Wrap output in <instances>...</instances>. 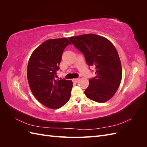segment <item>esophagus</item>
<instances>
[{"label": "esophagus", "mask_w": 147, "mask_h": 147, "mask_svg": "<svg viewBox=\"0 0 147 147\" xmlns=\"http://www.w3.org/2000/svg\"><path fill=\"white\" fill-rule=\"evenodd\" d=\"M79 80H80L79 78H74V79L72 80L74 83H78V81H79Z\"/></svg>", "instance_id": "esophagus-1"}]
</instances>
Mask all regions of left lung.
Listing matches in <instances>:
<instances>
[{
	"label": "left lung",
	"instance_id": "1",
	"mask_svg": "<svg viewBox=\"0 0 147 147\" xmlns=\"http://www.w3.org/2000/svg\"><path fill=\"white\" fill-rule=\"evenodd\" d=\"M69 39L84 56L89 66L96 69V77L90 79L84 94L99 103L115 95L122 78L121 64L116 48L107 38L94 34H83Z\"/></svg>",
	"mask_w": 147,
	"mask_h": 147
}]
</instances>
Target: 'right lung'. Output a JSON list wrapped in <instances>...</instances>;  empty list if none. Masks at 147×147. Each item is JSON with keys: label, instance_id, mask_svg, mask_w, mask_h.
Returning a JSON list of instances; mask_svg holds the SVG:
<instances>
[{"label": "right lung", "instance_id": "add662e5", "mask_svg": "<svg viewBox=\"0 0 147 147\" xmlns=\"http://www.w3.org/2000/svg\"><path fill=\"white\" fill-rule=\"evenodd\" d=\"M70 44L66 38L47 40L29 58L27 77L30 89L37 100L48 108L59 109L70 99L72 80H55L62 55Z\"/></svg>", "mask_w": 147, "mask_h": 147}]
</instances>
